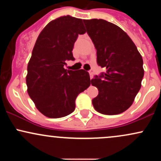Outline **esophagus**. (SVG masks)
Returning a JSON list of instances; mask_svg holds the SVG:
<instances>
[{"label":"esophagus","instance_id":"34e87169","mask_svg":"<svg viewBox=\"0 0 161 161\" xmlns=\"http://www.w3.org/2000/svg\"><path fill=\"white\" fill-rule=\"evenodd\" d=\"M89 75H90V78H91V79H92V78H93V75H94L93 72L89 71Z\"/></svg>","mask_w":161,"mask_h":161}]
</instances>
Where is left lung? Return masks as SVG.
<instances>
[{
    "mask_svg": "<svg viewBox=\"0 0 161 161\" xmlns=\"http://www.w3.org/2000/svg\"><path fill=\"white\" fill-rule=\"evenodd\" d=\"M83 22L97 50V65L106 69L91 80L98 89L92 104L105 115L121 114L132 104L141 88L142 57L132 39L119 26L101 19Z\"/></svg>",
    "mask_w": 161,
    "mask_h": 161,
    "instance_id": "obj_1",
    "label": "left lung"
}]
</instances>
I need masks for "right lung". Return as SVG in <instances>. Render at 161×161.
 Masks as SVG:
<instances>
[{"mask_svg":"<svg viewBox=\"0 0 161 161\" xmlns=\"http://www.w3.org/2000/svg\"><path fill=\"white\" fill-rule=\"evenodd\" d=\"M86 32L82 20L64 16L50 22L38 36L27 66L26 85L36 108L49 118L74 111L75 99L90 86L84 69L67 70L66 60H74V43Z\"/></svg>","mask_w":161,"mask_h":161,"instance_id":"add662e5","label":"right lung"}]
</instances>
